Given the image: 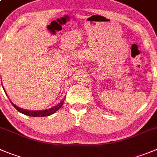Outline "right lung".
Here are the masks:
<instances>
[{
	"mask_svg": "<svg viewBox=\"0 0 157 157\" xmlns=\"http://www.w3.org/2000/svg\"><path fill=\"white\" fill-rule=\"evenodd\" d=\"M64 100H65V98L62 100L60 103H59L56 106L53 107V108H51L49 109H45V110H40V111H29V110H25V109H21L19 108V107H17V105H14L11 101H10V103L12 104L13 106H14L17 111L20 112V113H23V114L25 115H27V116H33V117H37V116H50V115L54 114L55 112L58 111V110L62 106V105H63L64 103Z\"/></svg>",
	"mask_w": 157,
	"mask_h": 157,
	"instance_id": "add662e5",
	"label": "right lung"
}]
</instances>
